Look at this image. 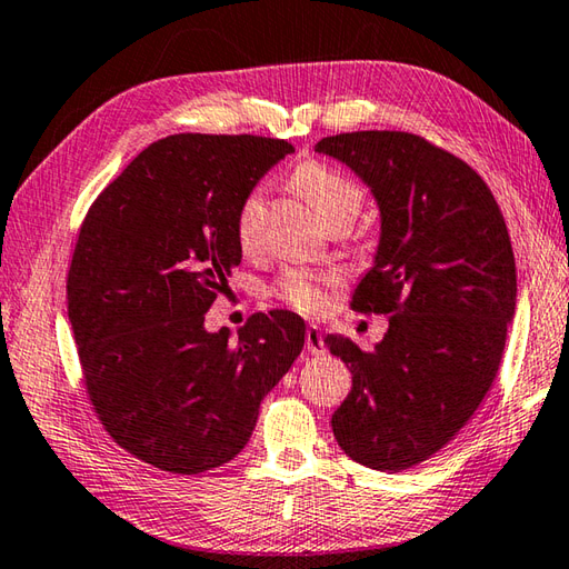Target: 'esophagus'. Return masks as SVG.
Returning <instances> with one entry per match:
<instances>
[{"instance_id":"1","label":"esophagus","mask_w":569,"mask_h":569,"mask_svg":"<svg viewBox=\"0 0 569 569\" xmlns=\"http://www.w3.org/2000/svg\"><path fill=\"white\" fill-rule=\"evenodd\" d=\"M306 348L310 355H322L326 352V338H322V332L318 326H308L306 330Z\"/></svg>"}]
</instances>
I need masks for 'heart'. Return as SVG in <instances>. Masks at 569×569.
I'll use <instances>...</instances> for the list:
<instances>
[{
  "label": "heart",
  "mask_w": 569,
  "mask_h": 569,
  "mask_svg": "<svg viewBox=\"0 0 569 569\" xmlns=\"http://www.w3.org/2000/svg\"><path fill=\"white\" fill-rule=\"evenodd\" d=\"M293 187L326 227L332 224V221H350L352 224L362 209V189L328 164L303 162L293 172ZM261 214V192L251 189L249 194H243L237 214H233V231H237V241L243 251H251L259 243ZM326 283H330L328 276L291 271L281 281V296L298 310L316 313V310L326 306V293H322Z\"/></svg>",
  "instance_id": "b5f03b06"
}]
</instances>
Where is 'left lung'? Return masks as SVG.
<instances>
[{
    "label": "left lung",
    "instance_id": "obj_1",
    "mask_svg": "<svg viewBox=\"0 0 569 569\" xmlns=\"http://www.w3.org/2000/svg\"><path fill=\"white\" fill-rule=\"evenodd\" d=\"M316 152L350 167L380 207L352 308L392 316L375 350L326 338L352 372L332 433L367 469L405 471L447 447L491 389L516 316L513 247L488 184L425 138L340 132Z\"/></svg>",
    "mask_w": 569,
    "mask_h": 569
}]
</instances>
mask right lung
Wrapping results in <instances>:
<instances>
[{
    "label": "right lung",
    "instance_id": "obj_1",
    "mask_svg": "<svg viewBox=\"0 0 569 569\" xmlns=\"http://www.w3.org/2000/svg\"><path fill=\"white\" fill-rule=\"evenodd\" d=\"M293 144L180 132L144 148L88 209L69 269V320L98 419L170 473L231 461L263 397L303 350L291 310L256 313L231 342L204 313L241 247L237 207Z\"/></svg>",
    "mask_w": 569,
    "mask_h": 569
}]
</instances>
